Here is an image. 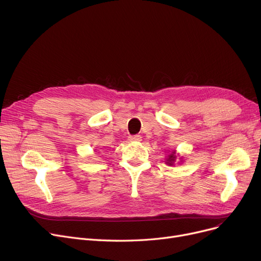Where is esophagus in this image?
Returning <instances> with one entry per match:
<instances>
[{"instance_id":"1","label":"esophagus","mask_w":261,"mask_h":261,"mask_svg":"<svg viewBox=\"0 0 261 261\" xmlns=\"http://www.w3.org/2000/svg\"><path fill=\"white\" fill-rule=\"evenodd\" d=\"M129 140L131 142H140L142 140V136L139 134H135V135H130L129 136Z\"/></svg>"}]
</instances>
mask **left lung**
I'll list each match as a JSON object with an SVG mask.
<instances>
[{"mask_svg":"<svg viewBox=\"0 0 261 261\" xmlns=\"http://www.w3.org/2000/svg\"><path fill=\"white\" fill-rule=\"evenodd\" d=\"M175 161H176V154H175V150H173V151H172L170 154H168V156H167L165 163L167 164V165L172 166Z\"/></svg>","mask_w":261,"mask_h":261,"instance_id":"left-lung-1","label":"left lung"}]
</instances>
